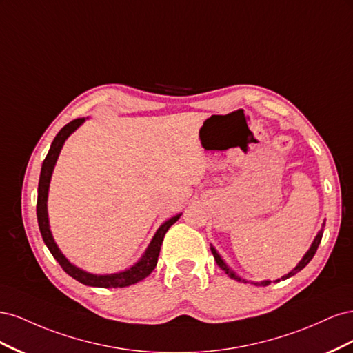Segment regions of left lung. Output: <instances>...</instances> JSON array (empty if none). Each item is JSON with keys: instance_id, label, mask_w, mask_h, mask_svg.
<instances>
[{"instance_id": "left-lung-1", "label": "left lung", "mask_w": 353, "mask_h": 353, "mask_svg": "<svg viewBox=\"0 0 353 353\" xmlns=\"http://www.w3.org/2000/svg\"><path fill=\"white\" fill-rule=\"evenodd\" d=\"M324 227H325V223H323V228H321V231H319L318 232V236L315 237V240H314V243H312V245H311V249H309L307 250V253L303 256V259L301 261V262H299V265L296 266V268L292 271V272H288L287 275H284L283 276V279L281 280H287V279H290V276L292 275H294V274H297L299 271H302L303 268H305V266L309 263V262H311V259L314 258V254L316 253V249H318V245H319V243H321V239H323V231H324ZM210 250H212V253H213V258H215V261H216V263H218V266H219V268L221 270H223V271H225V274L228 275V276H231V279H236V280H240L239 279V276H236V274H234L230 268H228V266L225 265V263H223V261L221 259V256L216 253V250L215 249H213V248H210ZM280 281V280H279ZM259 285H268V284H271V281H261V283H258Z\"/></svg>"}]
</instances>
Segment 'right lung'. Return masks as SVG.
I'll use <instances>...</instances> for the list:
<instances>
[{
	"label": "right lung",
	"mask_w": 353,
	"mask_h": 353,
	"mask_svg": "<svg viewBox=\"0 0 353 353\" xmlns=\"http://www.w3.org/2000/svg\"><path fill=\"white\" fill-rule=\"evenodd\" d=\"M83 121H85L83 117H78V119H74V121L69 122L66 126H63L60 132L56 135L54 140H52L50 152H48L47 157L44 159V162H42L39 184H38V200H37V216H38L39 231H41L42 240H44V243L47 244V248L51 252V254L54 256V259L60 263L63 271L69 274L72 279L78 280L79 283H82L85 285H91V287H104V288L128 287V285L144 280L145 276H148L153 272V270L156 268V265H157L160 245H162V243H163L165 234L170 228V225H174V223L179 219L181 213H179V215L174 216V218H170L169 221H166L163 225L157 230V232L154 234V237H153L150 245H148V249L145 250L141 261L137 262L134 266H131L130 270H126V271L119 272V274L94 275V274L85 272V271L77 268L74 265H72L65 258V256L61 254V252L59 250L54 240H52L50 225H48V215H47V196H48V185H50V179H51V174H52V168H54V165H56V160H57L59 153L61 150V145H63V143L66 141V138L74 130H77V128Z\"/></svg>",
	"instance_id": "right-lung-1"
}]
</instances>
